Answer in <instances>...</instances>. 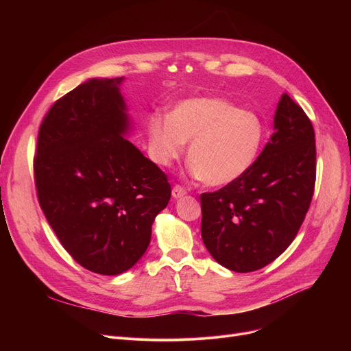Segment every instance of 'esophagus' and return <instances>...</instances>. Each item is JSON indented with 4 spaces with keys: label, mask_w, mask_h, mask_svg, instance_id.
Wrapping results in <instances>:
<instances>
[{
    "label": "esophagus",
    "mask_w": 351,
    "mask_h": 351,
    "mask_svg": "<svg viewBox=\"0 0 351 351\" xmlns=\"http://www.w3.org/2000/svg\"><path fill=\"white\" fill-rule=\"evenodd\" d=\"M183 195H186V189L183 188V186H180V185H175L173 189H172V196H173L175 199H179V197H182Z\"/></svg>",
    "instance_id": "1"
}]
</instances>
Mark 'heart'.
Returning a JSON list of instances; mask_svg holds the SVG:
<instances>
[{
	"label": "heart",
	"mask_w": 351,
	"mask_h": 351,
	"mask_svg": "<svg viewBox=\"0 0 351 351\" xmlns=\"http://www.w3.org/2000/svg\"><path fill=\"white\" fill-rule=\"evenodd\" d=\"M263 141L262 119L223 98L185 99L168 117L154 114L147 121L152 160L169 166L191 141V172L209 186H225L246 175L259 156Z\"/></svg>",
	"instance_id": "1"
}]
</instances>
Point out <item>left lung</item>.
<instances>
[{
  "label": "left lung",
  "mask_w": 351,
  "mask_h": 351,
  "mask_svg": "<svg viewBox=\"0 0 351 351\" xmlns=\"http://www.w3.org/2000/svg\"><path fill=\"white\" fill-rule=\"evenodd\" d=\"M274 132L250 171L200 195L202 239L223 267L249 273L271 263L296 237L316 183L315 129L283 94Z\"/></svg>",
  "instance_id": "left-lung-1"
}]
</instances>
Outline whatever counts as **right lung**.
<instances>
[{"mask_svg": "<svg viewBox=\"0 0 351 351\" xmlns=\"http://www.w3.org/2000/svg\"><path fill=\"white\" fill-rule=\"evenodd\" d=\"M123 80H89L55 102L34 158L49 226L73 261L106 276L141 259L171 199L166 175L123 138L131 129Z\"/></svg>", "mask_w": 351, "mask_h": 351, "instance_id": "obj_1", "label": "right lung"}]
</instances>
